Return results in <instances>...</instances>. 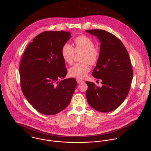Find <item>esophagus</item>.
I'll use <instances>...</instances> for the list:
<instances>
[{
	"mask_svg": "<svg viewBox=\"0 0 151 151\" xmlns=\"http://www.w3.org/2000/svg\"><path fill=\"white\" fill-rule=\"evenodd\" d=\"M77 82H78V83H81L84 82L82 80H80V79H77Z\"/></svg>",
	"mask_w": 151,
	"mask_h": 151,
	"instance_id": "esophagus-1",
	"label": "esophagus"
}]
</instances>
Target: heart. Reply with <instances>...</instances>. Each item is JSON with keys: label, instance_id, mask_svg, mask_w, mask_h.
Segmentation results:
<instances>
[{"label": "heart", "instance_id": "1", "mask_svg": "<svg viewBox=\"0 0 151 151\" xmlns=\"http://www.w3.org/2000/svg\"><path fill=\"white\" fill-rule=\"evenodd\" d=\"M74 48L70 44H65L61 50L62 56L66 63L71 64L76 53L82 52L81 60L83 63L74 64L69 69V74L70 77L83 79L91 70L88 63L92 65H96L100 58V51L95 47V42L86 36L77 37L74 40Z\"/></svg>", "mask_w": 151, "mask_h": 151}]
</instances>
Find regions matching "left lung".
Listing matches in <instances>:
<instances>
[{"mask_svg":"<svg viewBox=\"0 0 151 151\" xmlns=\"http://www.w3.org/2000/svg\"><path fill=\"white\" fill-rule=\"evenodd\" d=\"M87 32L96 36L101 42L100 56L92 75L102 86L86 81L87 101L91 107L100 112L116 109L127 96L133 79V69L126 48L117 37L101 29Z\"/></svg>","mask_w":151,"mask_h":151,"instance_id":"left-lung-1","label":"left lung"}]
</instances>
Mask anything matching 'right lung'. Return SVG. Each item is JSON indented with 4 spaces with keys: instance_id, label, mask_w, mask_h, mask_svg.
I'll use <instances>...</instances> for the list:
<instances>
[{
    "instance_id": "1",
    "label": "right lung",
    "mask_w": 151,
    "mask_h": 151,
    "mask_svg": "<svg viewBox=\"0 0 151 151\" xmlns=\"http://www.w3.org/2000/svg\"><path fill=\"white\" fill-rule=\"evenodd\" d=\"M70 37L69 32L45 31L29 44L22 56L19 68L21 90L42 114L53 115L66 108L77 86L74 78L62 80L67 69L61 50Z\"/></svg>"
}]
</instances>
